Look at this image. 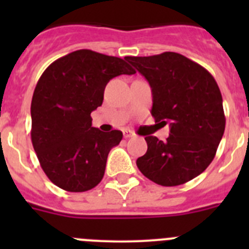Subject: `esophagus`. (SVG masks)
<instances>
[{
    "mask_svg": "<svg viewBox=\"0 0 249 249\" xmlns=\"http://www.w3.org/2000/svg\"><path fill=\"white\" fill-rule=\"evenodd\" d=\"M123 136H124V138L133 137V136H135V132L131 131V129H128V128H126V129H123Z\"/></svg>",
    "mask_w": 249,
    "mask_h": 249,
    "instance_id": "obj_1",
    "label": "esophagus"
}]
</instances>
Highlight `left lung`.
Instances as JSON below:
<instances>
[{"instance_id":"1","label":"left lung","mask_w":249,"mask_h":249,"mask_svg":"<svg viewBox=\"0 0 249 249\" xmlns=\"http://www.w3.org/2000/svg\"><path fill=\"white\" fill-rule=\"evenodd\" d=\"M152 89V116L169 123V137L146 136V155L137 167L164 187L179 186L201 175L215 156L226 127L219 87L212 74L176 52L124 57Z\"/></svg>"}]
</instances>
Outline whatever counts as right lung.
Returning <instances> with one entry per match:
<instances>
[{
    "mask_svg": "<svg viewBox=\"0 0 249 249\" xmlns=\"http://www.w3.org/2000/svg\"><path fill=\"white\" fill-rule=\"evenodd\" d=\"M136 71L124 59L78 50L51 63L31 103V140L50 181L68 192H85L102 181L121 131L92 127L91 112L103 102L106 85Z\"/></svg>",
    "mask_w": 249,
    "mask_h": 249,
    "instance_id": "1",
    "label": "right lung"
}]
</instances>
